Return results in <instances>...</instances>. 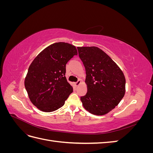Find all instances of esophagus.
<instances>
[{"label": "esophagus", "mask_w": 153, "mask_h": 153, "mask_svg": "<svg viewBox=\"0 0 153 153\" xmlns=\"http://www.w3.org/2000/svg\"><path fill=\"white\" fill-rule=\"evenodd\" d=\"M81 83H82V81L80 80H78L75 83V85L76 87H77L78 85H79L81 84Z\"/></svg>", "instance_id": "1"}]
</instances>
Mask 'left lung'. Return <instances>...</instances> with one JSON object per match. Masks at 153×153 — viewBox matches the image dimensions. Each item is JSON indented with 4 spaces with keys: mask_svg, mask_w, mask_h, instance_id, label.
I'll list each match as a JSON object with an SVG mask.
<instances>
[{
    "mask_svg": "<svg viewBox=\"0 0 153 153\" xmlns=\"http://www.w3.org/2000/svg\"><path fill=\"white\" fill-rule=\"evenodd\" d=\"M86 71L87 92L80 97L84 107L96 115L106 114L125 94L126 79L122 70L108 55L96 47H77Z\"/></svg>",
    "mask_w": 153,
    "mask_h": 153,
    "instance_id": "left-lung-1",
    "label": "left lung"
}]
</instances>
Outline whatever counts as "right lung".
Wrapping results in <instances>:
<instances>
[{
    "label": "right lung",
    "instance_id": "obj_1",
    "mask_svg": "<svg viewBox=\"0 0 153 153\" xmlns=\"http://www.w3.org/2000/svg\"><path fill=\"white\" fill-rule=\"evenodd\" d=\"M77 54L74 45L59 42L45 48L32 62L24 84L30 101L39 110L51 112L64 105L73 92L65 76L66 65Z\"/></svg>",
    "mask_w": 153,
    "mask_h": 153
}]
</instances>
